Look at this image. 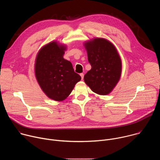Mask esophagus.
<instances>
[{"mask_svg":"<svg viewBox=\"0 0 160 160\" xmlns=\"http://www.w3.org/2000/svg\"><path fill=\"white\" fill-rule=\"evenodd\" d=\"M80 77H81V78H82V80H83V77H84V75H83V73H80Z\"/></svg>","mask_w":160,"mask_h":160,"instance_id":"34e87169","label":"esophagus"}]
</instances>
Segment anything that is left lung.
Here are the masks:
<instances>
[{
	"mask_svg": "<svg viewBox=\"0 0 160 160\" xmlns=\"http://www.w3.org/2000/svg\"><path fill=\"white\" fill-rule=\"evenodd\" d=\"M91 70L84 76L85 83L94 92L108 95L119 82L122 70V59L110 41L94 38L83 43Z\"/></svg>",
	"mask_w": 160,
	"mask_h": 160,
	"instance_id": "obj_1",
	"label": "left lung"
}]
</instances>
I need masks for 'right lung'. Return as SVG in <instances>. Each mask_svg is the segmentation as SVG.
<instances>
[{"label":"right lung","mask_w":160,"mask_h":160,"mask_svg":"<svg viewBox=\"0 0 160 160\" xmlns=\"http://www.w3.org/2000/svg\"><path fill=\"white\" fill-rule=\"evenodd\" d=\"M67 47L52 41L39 50L35 59V75L42 90L49 98L62 101L69 96L81 77L63 56Z\"/></svg>","instance_id":"1"}]
</instances>
